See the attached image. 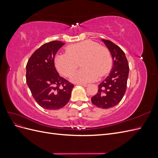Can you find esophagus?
Returning a JSON list of instances; mask_svg holds the SVG:
<instances>
[{
	"mask_svg": "<svg viewBox=\"0 0 158 158\" xmlns=\"http://www.w3.org/2000/svg\"><path fill=\"white\" fill-rule=\"evenodd\" d=\"M78 84H79V85H82V86H84V87H87L88 85V84H85V83H79Z\"/></svg>",
	"mask_w": 158,
	"mask_h": 158,
	"instance_id": "34e87169",
	"label": "esophagus"
}]
</instances>
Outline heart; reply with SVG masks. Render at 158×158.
Listing matches in <instances>:
<instances>
[{
  "label": "heart",
  "instance_id": "obj_1",
  "mask_svg": "<svg viewBox=\"0 0 158 158\" xmlns=\"http://www.w3.org/2000/svg\"><path fill=\"white\" fill-rule=\"evenodd\" d=\"M81 62L83 69L73 76V80L88 82L106 75L111 69L113 59L107 48L92 40L70 45L66 48V53L57 55L55 59L57 70L69 78L75 73Z\"/></svg>",
  "mask_w": 158,
  "mask_h": 158
}]
</instances>
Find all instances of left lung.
Instances as JSON below:
<instances>
[{
	"label": "left lung",
	"instance_id": "8db88e82",
	"mask_svg": "<svg viewBox=\"0 0 158 158\" xmlns=\"http://www.w3.org/2000/svg\"><path fill=\"white\" fill-rule=\"evenodd\" d=\"M111 52L113 64L107 77L98 86V92L91 99L95 106L102 109L113 107L121 101L125 94L129 66L125 52L113 42L102 40Z\"/></svg>",
	"mask_w": 158,
	"mask_h": 158
}]
</instances>
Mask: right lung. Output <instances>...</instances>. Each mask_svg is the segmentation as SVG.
<instances>
[{
	"label": "right lung",
	"instance_id": "right-lung-1",
	"mask_svg": "<svg viewBox=\"0 0 158 158\" xmlns=\"http://www.w3.org/2000/svg\"><path fill=\"white\" fill-rule=\"evenodd\" d=\"M63 42L52 41L37 49L26 65V82L33 98L45 109H59L69 102L74 85L59 76L55 66L56 52Z\"/></svg>",
	"mask_w": 158,
	"mask_h": 158
}]
</instances>
